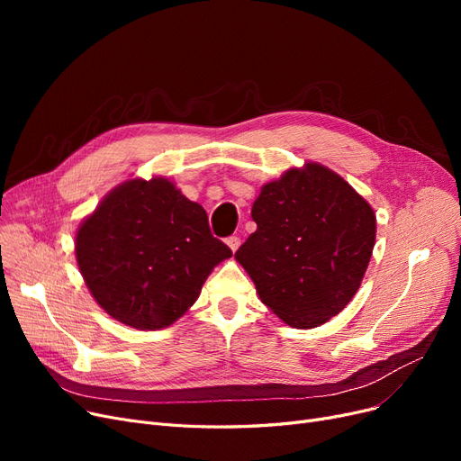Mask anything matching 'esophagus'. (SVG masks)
Returning <instances> with one entry per match:
<instances>
[{
  "label": "esophagus",
  "instance_id": "34e87169",
  "mask_svg": "<svg viewBox=\"0 0 461 461\" xmlns=\"http://www.w3.org/2000/svg\"><path fill=\"white\" fill-rule=\"evenodd\" d=\"M226 245L230 247V250H231V252H235V250L240 247V239H239L237 235H231V237H228V239H226Z\"/></svg>",
  "mask_w": 461,
  "mask_h": 461
}]
</instances>
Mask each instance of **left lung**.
Returning a JSON list of instances; mask_svg holds the SVG:
<instances>
[{"label": "left lung", "instance_id": "obj_1", "mask_svg": "<svg viewBox=\"0 0 461 461\" xmlns=\"http://www.w3.org/2000/svg\"><path fill=\"white\" fill-rule=\"evenodd\" d=\"M252 221L235 259L284 323L313 329L348 306L375 245L374 209L349 183L318 162L292 167L263 185Z\"/></svg>", "mask_w": 461, "mask_h": 461}]
</instances>
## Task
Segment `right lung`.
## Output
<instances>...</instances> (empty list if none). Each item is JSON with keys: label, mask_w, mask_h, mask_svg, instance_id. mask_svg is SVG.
<instances>
[{"label": "right lung", "mask_w": 461, "mask_h": 461, "mask_svg": "<svg viewBox=\"0 0 461 461\" xmlns=\"http://www.w3.org/2000/svg\"><path fill=\"white\" fill-rule=\"evenodd\" d=\"M228 258L205 209L164 177L115 186L77 233V261L91 295L108 316L140 330L177 321Z\"/></svg>", "instance_id": "add662e5"}]
</instances>
